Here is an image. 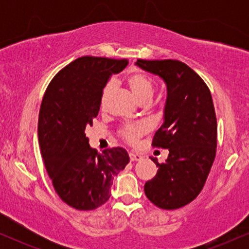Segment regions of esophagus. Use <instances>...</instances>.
Masks as SVG:
<instances>
[{
	"label": "esophagus",
	"mask_w": 249,
	"mask_h": 249,
	"mask_svg": "<svg viewBox=\"0 0 249 249\" xmlns=\"http://www.w3.org/2000/svg\"><path fill=\"white\" fill-rule=\"evenodd\" d=\"M142 158V157L141 156V154L133 153V152L130 153V160L131 161H138V160H141Z\"/></svg>",
	"instance_id": "34e87169"
}]
</instances>
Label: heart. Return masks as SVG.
<instances>
[{"label": "heart", "instance_id": "b5f03b06", "mask_svg": "<svg viewBox=\"0 0 249 249\" xmlns=\"http://www.w3.org/2000/svg\"><path fill=\"white\" fill-rule=\"evenodd\" d=\"M126 84L130 88L131 92L133 93L134 98L142 105L150 104L154 93H156V83L150 77L142 72H134L127 77ZM113 89H115V83L113 82H108L103 89L101 98H99V107H101V108L105 107L108 96L111 95ZM145 132H146V127L142 124L125 125L119 131L123 141L126 142L127 144H136L137 141Z\"/></svg>", "mask_w": 249, "mask_h": 249}]
</instances>
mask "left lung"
I'll use <instances>...</instances> for the list:
<instances>
[{"label":"left lung","instance_id":"1","mask_svg":"<svg viewBox=\"0 0 249 249\" xmlns=\"http://www.w3.org/2000/svg\"><path fill=\"white\" fill-rule=\"evenodd\" d=\"M142 69L158 75L167 87L165 121L153 137L152 146L168 148L166 161L146 181V196L162 210H177L201 192L216 153L218 125L206 83L177 59H137Z\"/></svg>","mask_w":249,"mask_h":249}]
</instances>
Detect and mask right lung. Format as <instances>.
Here are the masks:
<instances>
[{
	"label": "right lung",
	"mask_w": 249,
	"mask_h": 249,
	"mask_svg": "<svg viewBox=\"0 0 249 249\" xmlns=\"http://www.w3.org/2000/svg\"><path fill=\"white\" fill-rule=\"evenodd\" d=\"M127 59L83 56L51 79L38 115V142L56 193L78 211H92L110 198L113 177L130 161L124 148L98 152L89 145L85 128L98 116L99 98L113 73Z\"/></svg>",
	"instance_id": "obj_1"
}]
</instances>
